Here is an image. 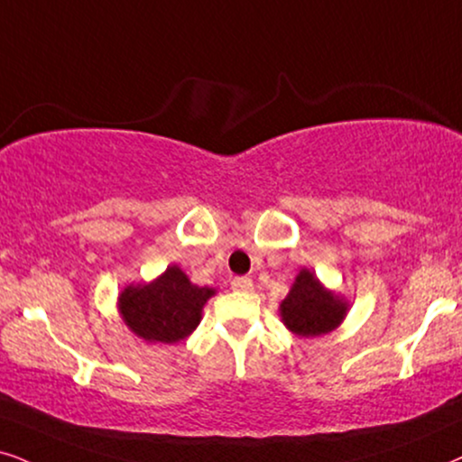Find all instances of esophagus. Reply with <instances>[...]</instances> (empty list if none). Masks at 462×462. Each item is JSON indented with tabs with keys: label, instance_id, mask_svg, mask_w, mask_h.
I'll return each mask as SVG.
<instances>
[{
	"label": "esophagus",
	"instance_id": "34e87169",
	"mask_svg": "<svg viewBox=\"0 0 462 462\" xmlns=\"http://www.w3.org/2000/svg\"><path fill=\"white\" fill-rule=\"evenodd\" d=\"M231 289L233 291H242V292L253 291V280H250V278H233L231 280Z\"/></svg>",
	"mask_w": 462,
	"mask_h": 462
}]
</instances>
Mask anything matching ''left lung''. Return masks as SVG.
<instances>
[{"label":"left lung","mask_w":462,"mask_h":462,"mask_svg":"<svg viewBox=\"0 0 462 462\" xmlns=\"http://www.w3.org/2000/svg\"><path fill=\"white\" fill-rule=\"evenodd\" d=\"M348 311L344 297L320 284L310 269H301L291 292L280 303V316L289 331L299 337H320L341 325Z\"/></svg>","instance_id":"left-lung-1"}]
</instances>
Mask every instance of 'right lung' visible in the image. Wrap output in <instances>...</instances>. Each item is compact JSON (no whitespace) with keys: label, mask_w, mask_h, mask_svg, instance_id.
Masks as SVG:
<instances>
[{"label":"right lung","mask_w":462,"mask_h":462,"mask_svg":"<svg viewBox=\"0 0 462 462\" xmlns=\"http://www.w3.org/2000/svg\"><path fill=\"white\" fill-rule=\"evenodd\" d=\"M197 286L178 265H170L151 284H129L118 295V310L131 331L152 344H176L201 320L203 305L214 295Z\"/></svg>","instance_id":"obj_1"}]
</instances>
